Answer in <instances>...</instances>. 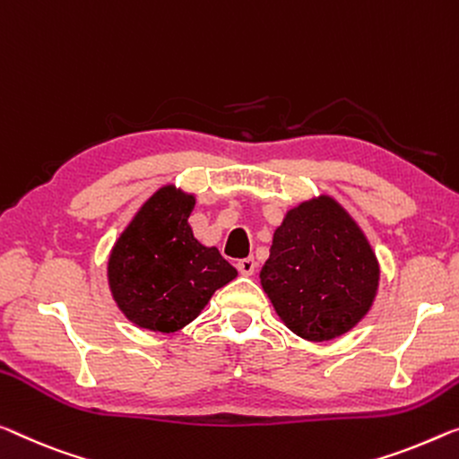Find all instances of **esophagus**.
Listing matches in <instances>:
<instances>
[{
    "label": "esophagus",
    "mask_w": 459,
    "mask_h": 459,
    "mask_svg": "<svg viewBox=\"0 0 459 459\" xmlns=\"http://www.w3.org/2000/svg\"><path fill=\"white\" fill-rule=\"evenodd\" d=\"M238 271L242 274H254V271H256V260H254L252 256L238 260Z\"/></svg>",
    "instance_id": "34e87169"
}]
</instances>
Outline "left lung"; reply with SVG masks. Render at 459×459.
I'll return each instance as SVG.
<instances>
[{
    "instance_id": "8db88e82",
    "label": "left lung",
    "mask_w": 459,
    "mask_h": 459,
    "mask_svg": "<svg viewBox=\"0 0 459 459\" xmlns=\"http://www.w3.org/2000/svg\"><path fill=\"white\" fill-rule=\"evenodd\" d=\"M260 283L289 330L322 342L349 333L369 312L379 264L347 211L320 196L285 215Z\"/></svg>"
}]
</instances>
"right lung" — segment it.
Instances as JSON below:
<instances>
[{
  "label": "right lung",
  "mask_w": 459,
  "mask_h": 459,
  "mask_svg": "<svg viewBox=\"0 0 459 459\" xmlns=\"http://www.w3.org/2000/svg\"><path fill=\"white\" fill-rule=\"evenodd\" d=\"M195 196L170 186L143 203L108 258V285L121 312L139 328L176 333L193 322L238 271L217 248L193 236Z\"/></svg>",
  "instance_id": "1"
}]
</instances>
